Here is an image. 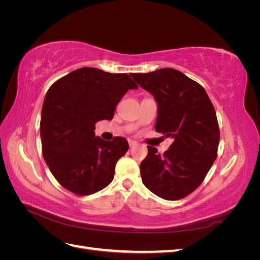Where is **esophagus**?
<instances>
[{"mask_svg":"<svg viewBox=\"0 0 260 260\" xmlns=\"http://www.w3.org/2000/svg\"><path fill=\"white\" fill-rule=\"evenodd\" d=\"M135 145H137V142H136V141L129 140V146H130V147H132V146H135Z\"/></svg>","mask_w":260,"mask_h":260,"instance_id":"1","label":"esophagus"}]
</instances>
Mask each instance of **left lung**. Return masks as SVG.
Instances as JSON below:
<instances>
[{
  "mask_svg": "<svg viewBox=\"0 0 260 260\" xmlns=\"http://www.w3.org/2000/svg\"><path fill=\"white\" fill-rule=\"evenodd\" d=\"M131 77L156 101L155 130L174 139L162 155L147 146L140 165L142 182L164 200L183 199L203 182L217 157L220 135L215 108L205 89L177 69Z\"/></svg>",
  "mask_w": 260,
  "mask_h": 260,
  "instance_id": "1",
  "label": "left lung"
}]
</instances>
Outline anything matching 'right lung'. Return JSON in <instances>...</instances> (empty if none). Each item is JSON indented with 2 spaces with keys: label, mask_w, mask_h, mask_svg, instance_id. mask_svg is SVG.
Masks as SVG:
<instances>
[{
  "label": "right lung",
  "mask_w": 260,
  "mask_h": 260,
  "mask_svg": "<svg viewBox=\"0 0 260 260\" xmlns=\"http://www.w3.org/2000/svg\"><path fill=\"white\" fill-rule=\"evenodd\" d=\"M138 85L127 74L82 67L54 82L46 92L40 121L43 158L59 184L90 195L112 182L128 141L95 137V123L112 120L117 104Z\"/></svg>",
  "instance_id": "1"
}]
</instances>
